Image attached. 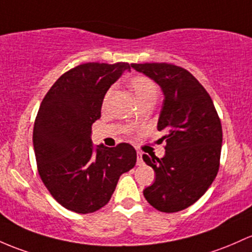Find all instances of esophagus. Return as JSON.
Masks as SVG:
<instances>
[{
	"instance_id": "obj_1",
	"label": "esophagus",
	"mask_w": 252,
	"mask_h": 252,
	"mask_svg": "<svg viewBox=\"0 0 252 252\" xmlns=\"http://www.w3.org/2000/svg\"><path fill=\"white\" fill-rule=\"evenodd\" d=\"M136 157H137L136 164H137V165H142V164H143V160H142V154H141V152H137Z\"/></svg>"
}]
</instances>
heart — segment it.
Instances as JSON below:
<instances>
[{
  "instance_id": "1",
  "label": "heart",
  "mask_w": 252,
  "mask_h": 252,
  "mask_svg": "<svg viewBox=\"0 0 252 252\" xmlns=\"http://www.w3.org/2000/svg\"><path fill=\"white\" fill-rule=\"evenodd\" d=\"M129 87L131 88V91L134 92L135 96H136L137 101L141 104L142 101L146 100H154L156 101L158 93H159V87H158L157 82L154 80H152L151 77L145 76V75H136L132 76L129 80ZM110 93L111 91L106 93L104 99V104L106 103L107 99H109Z\"/></svg>"
}]
</instances>
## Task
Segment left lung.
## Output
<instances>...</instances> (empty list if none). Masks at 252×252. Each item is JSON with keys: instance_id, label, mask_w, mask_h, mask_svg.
Masks as SVG:
<instances>
[{"instance_id": "obj_1", "label": "left lung", "mask_w": 252, "mask_h": 252, "mask_svg": "<svg viewBox=\"0 0 252 252\" xmlns=\"http://www.w3.org/2000/svg\"><path fill=\"white\" fill-rule=\"evenodd\" d=\"M161 87L165 99L158 130L165 131L164 158L143 154L156 181L143 190L151 206L176 213L195 203L220 166L222 128L211 95L187 69L171 63H131Z\"/></svg>"}]
</instances>
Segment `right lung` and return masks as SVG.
Returning <instances> with one entry per match:
<instances>
[{
  "instance_id": "add662e5",
  "label": "right lung",
  "mask_w": 252,
  "mask_h": 252,
  "mask_svg": "<svg viewBox=\"0 0 252 252\" xmlns=\"http://www.w3.org/2000/svg\"><path fill=\"white\" fill-rule=\"evenodd\" d=\"M130 64L84 63L65 71L44 96L33 128L37 168L52 197L79 214L110 201L122 173L136 164L128 143L107 148L91 140L105 93Z\"/></svg>"
}]
</instances>
